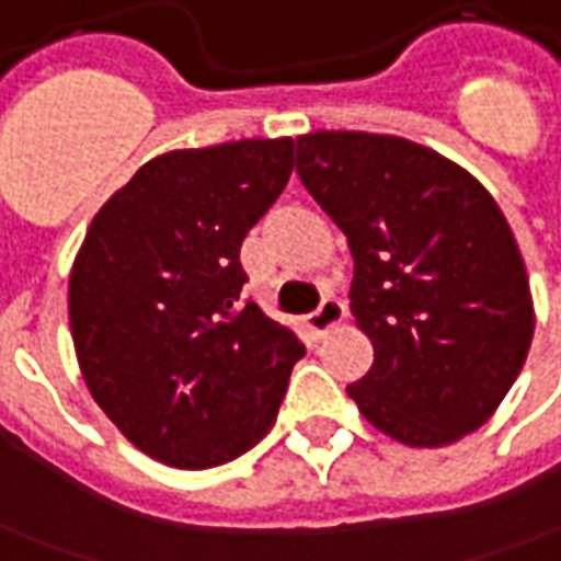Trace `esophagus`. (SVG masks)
<instances>
[{
	"label": "esophagus",
	"instance_id": "34e87169",
	"mask_svg": "<svg viewBox=\"0 0 561 561\" xmlns=\"http://www.w3.org/2000/svg\"><path fill=\"white\" fill-rule=\"evenodd\" d=\"M345 320V305L339 302V299H323L320 308L314 314H308V330L314 332V335H323V332H330L332 327H339Z\"/></svg>",
	"mask_w": 561,
	"mask_h": 561
}]
</instances>
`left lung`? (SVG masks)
Instances as JSON below:
<instances>
[{
    "label": "left lung",
    "mask_w": 561,
    "mask_h": 561,
    "mask_svg": "<svg viewBox=\"0 0 561 561\" xmlns=\"http://www.w3.org/2000/svg\"><path fill=\"white\" fill-rule=\"evenodd\" d=\"M296 170L354 259L351 314L373 342V369L347 385L363 419L419 449L473 434L535 335L528 272L497 201L461 164L391 134H302Z\"/></svg>",
    "instance_id": "obj_1"
}]
</instances>
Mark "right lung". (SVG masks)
<instances>
[{
	"instance_id": "obj_1",
	"label": "right lung",
	"mask_w": 561,
	"mask_h": 561,
	"mask_svg": "<svg viewBox=\"0 0 561 561\" xmlns=\"http://www.w3.org/2000/svg\"><path fill=\"white\" fill-rule=\"evenodd\" d=\"M293 173V140L173 149L88 226L69 272V330L88 391L161 465L204 470L272 431L296 332L241 302V241Z\"/></svg>"
}]
</instances>
